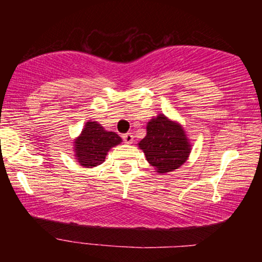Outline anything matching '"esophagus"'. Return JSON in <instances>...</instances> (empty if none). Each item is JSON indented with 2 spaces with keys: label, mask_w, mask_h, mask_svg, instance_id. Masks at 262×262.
I'll list each match as a JSON object with an SVG mask.
<instances>
[{
  "label": "esophagus",
  "mask_w": 262,
  "mask_h": 262,
  "mask_svg": "<svg viewBox=\"0 0 262 262\" xmlns=\"http://www.w3.org/2000/svg\"><path fill=\"white\" fill-rule=\"evenodd\" d=\"M123 139L126 144H132L134 143V136H132V134H125L123 136Z\"/></svg>",
  "instance_id": "34e87169"
}]
</instances>
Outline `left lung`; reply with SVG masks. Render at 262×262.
<instances>
[{
  "label": "left lung",
  "instance_id": "obj_1",
  "mask_svg": "<svg viewBox=\"0 0 262 262\" xmlns=\"http://www.w3.org/2000/svg\"><path fill=\"white\" fill-rule=\"evenodd\" d=\"M138 148L157 173L166 174L188 160L192 144L179 121L160 113L148 121L146 136L138 143Z\"/></svg>",
  "mask_w": 262,
  "mask_h": 262
}]
</instances>
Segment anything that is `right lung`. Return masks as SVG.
<instances>
[{
  "label": "right lung",
  "instance_id": "add662e5",
  "mask_svg": "<svg viewBox=\"0 0 262 262\" xmlns=\"http://www.w3.org/2000/svg\"><path fill=\"white\" fill-rule=\"evenodd\" d=\"M123 142L116 132L107 131L98 121L88 120L81 134L74 139V156L84 168L103 163L107 154Z\"/></svg>",
  "mask_w": 262,
  "mask_h": 262
}]
</instances>
